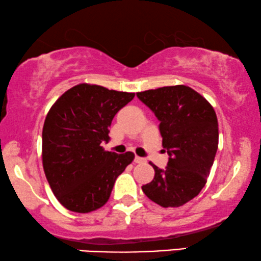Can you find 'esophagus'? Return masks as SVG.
Returning a JSON list of instances; mask_svg holds the SVG:
<instances>
[{"instance_id": "esophagus-1", "label": "esophagus", "mask_w": 261, "mask_h": 261, "mask_svg": "<svg viewBox=\"0 0 261 261\" xmlns=\"http://www.w3.org/2000/svg\"><path fill=\"white\" fill-rule=\"evenodd\" d=\"M134 162L135 163H138V164H141V163H145V162H146V160H145V158H143V157H135L134 158Z\"/></svg>"}]
</instances>
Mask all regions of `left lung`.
<instances>
[{
	"instance_id": "1",
	"label": "left lung",
	"mask_w": 261,
	"mask_h": 261,
	"mask_svg": "<svg viewBox=\"0 0 261 261\" xmlns=\"http://www.w3.org/2000/svg\"><path fill=\"white\" fill-rule=\"evenodd\" d=\"M160 120L168 165H153L154 177L141 189L163 207H178L200 193L218 148V121L211 104L185 85L138 92Z\"/></svg>"
}]
</instances>
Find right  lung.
Listing matches in <instances>:
<instances>
[{
  "label": "right lung",
  "instance_id": "obj_1",
  "mask_svg": "<svg viewBox=\"0 0 261 261\" xmlns=\"http://www.w3.org/2000/svg\"><path fill=\"white\" fill-rule=\"evenodd\" d=\"M135 93L79 84L50 108L42 134L43 168L50 188L69 211L89 213L109 200L114 184L134 160L133 152L106 151L109 127Z\"/></svg>",
  "mask_w": 261,
  "mask_h": 261
}]
</instances>
